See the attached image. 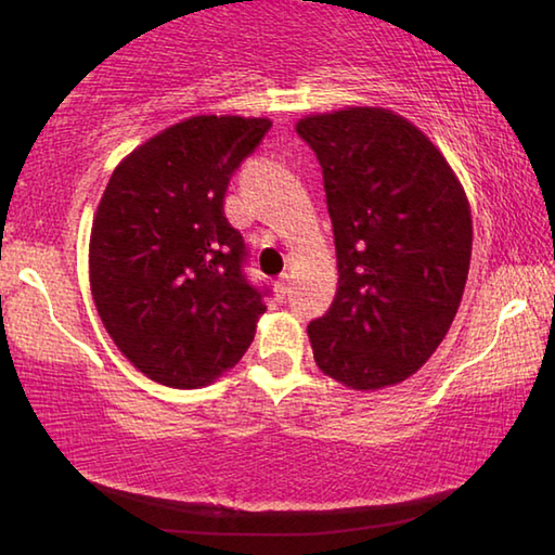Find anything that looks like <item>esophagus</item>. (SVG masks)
Listing matches in <instances>:
<instances>
[{"mask_svg":"<svg viewBox=\"0 0 555 555\" xmlns=\"http://www.w3.org/2000/svg\"><path fill=\"white\" fill-rule=\"evenodd\" d=\"M288 276L284 274V276H281V279H276L274 281V294H276V298H281V300H284L286 296H288Z\"/></svg>","mask_w":555,"mask_h":555,"instance_id":"obj_1","label":"esophagus"}]
</instances>
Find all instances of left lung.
Masks as SVG:
<instances>
[{
    "label": "left lung",
    "mask_w": 555,
    "mask_h": 555,
    "mask_svg": "<svg viewBox=\"0 0 555 555\" xmlns=\"http://www.w3.org/2000/svg\"><path fill=\"white\" fill-rule=\"evenodd\" d=\"M323 168L337 294L308 325L315 364L350 389L409 379L463 298L473 218L453 168L409 119L345 107L296 125Z\"/></svg>",
    "instance_id": "8db88e82"
}]
</instances>
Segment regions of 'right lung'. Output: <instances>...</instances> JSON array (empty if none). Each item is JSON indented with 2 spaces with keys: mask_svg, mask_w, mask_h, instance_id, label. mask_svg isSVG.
Returning a JSON list of instances; mask_svg holds the SVG:
<instances>
[{
  "mask_svg": "<svg viewBox=\"0 0 555 555\" xmlns=\"http://www.w3.org/2000/svg\"><path fill=\"white\" fill-rule=\"evenodd\" d=\"M269 127L267 117H188L121 158L102 193L92 300L119 352L166 387L198 389L232 370L267 311L222 205Z\"/></svg>",
  "mask_w": 555,
  "mask_h": 555,
  "instance_id": "right-lung-1",
  "label": "right lung"
}]
</instances>
